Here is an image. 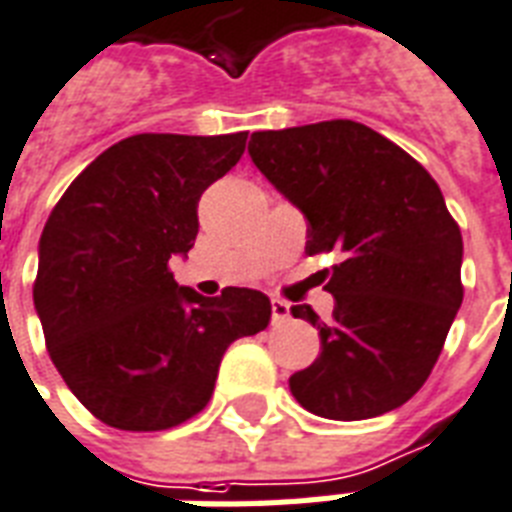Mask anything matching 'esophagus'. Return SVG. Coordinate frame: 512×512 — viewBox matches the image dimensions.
Returning a JSON list of instances; mask_svg holds the SVG:
<instances>
[{"label":"esophagus","mask_w":512,"mask_h":512,"mask_svg":"<svg viewBox=\"0 0 512 512\" xmlns=\"http://www.w3.org/2000/svg\"><path fill=\"white\" fill-rule=\"evenodd\" d=\"M271 321L276 327L289 321V305L284 300H271Z\"/></svg>","instance_id":"obj_1"}]
</instances>
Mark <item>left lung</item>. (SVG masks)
I'll return each instance as SVG.
<instances>
[{"instance_id":"1","label":"left lung","mask_w":512,"mask_h":512,"mask_svg":"<svg viewBox=\"0 0 512 512\" xmlns=\"http://www.w3.org/2000/svg\"><path fill=\"white\" fill-rule=\"evenodd\" d=\"M249 156L308 220L305 252L340 249L321 353L289 377L297 404L327 420L393 412L422 388L462 305V233L428 170L366 124L335 119L255 132Z\"/></svg>"}]
</instances>
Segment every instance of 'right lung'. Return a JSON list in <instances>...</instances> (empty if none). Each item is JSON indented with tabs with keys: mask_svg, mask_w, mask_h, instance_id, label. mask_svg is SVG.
Instances as JSON below:
<instances>
[{
	"mask_svg": "<svg viewBox=\"0 0 512 512\" xmlns=\"http://www.w3.org/2000/svg\"><path fill=\"white\" fill-rule=\"evenodd\" d=\"M247 132L132 135L68 185L39 239L34 308L55 369L98 420L167 430L215 390L225 348L271 321V300L172 279L199 233V199L236 167Z\"/></svg>",
	"mask_w": 512,
	"mask_h": 512,
	"instance_id": "1",
	"label": "right lung"
}]
</instances>
